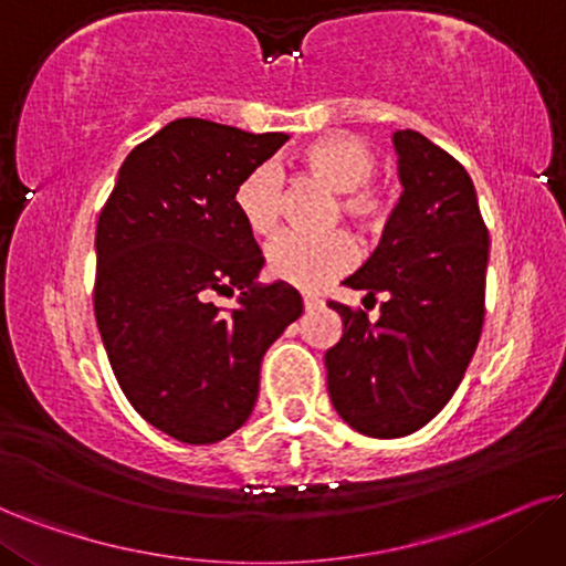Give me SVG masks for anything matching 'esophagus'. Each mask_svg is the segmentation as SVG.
<instances>
[{
	"label": "esophagus",
	"mask_w": 566,
	"mask_h": 566,
	"mask_svg": "<svg viewBox=\"0 0 566 566\" xmlns=\"http://www.w3.org/2000/svg\"><path fill=\"white\" fill-rule=\"evenodd\" d=\"M302 302H304V310H306V312L319 310V306H323V298L315 296V294H304V296H302Z\"/></svg>",
	"instance_id": "obj_1"
}]
</instances>
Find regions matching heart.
Returning <instances> with one entry per match:
<instances>
[{
	"mask_svg": "<svg viewBox=\"0 0 566 566\" xmlns=\"http://www.w3.org/2000/svg\"><path fill=\"white\" fill-rule=\"evenodd\" d=\"M304 178L338 193L340 218L361 230L378 228L386 218L388 201L378 186L369 184L375 176V151L367 142L352 134H331L315 138L296 155ZM235 212L251 235L268 239L281 226L283 184L270 165L256 167L235 186ZM268 272L275 281L296 289H319L352 268L354 247L346 235L333 233L327 239H304L285 233L264 251Z\"/></svg>",
	"mask_w": 566,
	"mask_h": 566,
	"instance_id": "1",
	"label": "heart"
}]
</instances>
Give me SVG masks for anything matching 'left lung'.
I'll use <instances>...</instances> for the list:
<instances>
[{"mask_svg":"<svg viewBox=\"0 0 566 566\" xmlns=\"http://www.w3.org/2000/svg\"><path fill=\"white\" fill-rule=\"evenodd\" d=\"M399 205L378 249L344 285L380 317L331 302L344 319L325 352L340 420L369 438H401L441 411L462 382L485 317L488 228L472 178L417 130H396Z\"/></svg>","mask_w":566,"mask_h":566,"instance_id":"8db88e82","label":"left lung"}]
</instances>
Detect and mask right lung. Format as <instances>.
I'll list each match as a JSON object with an SVG mask.
<instances>
[{
    "mask_svg": "<svg viewBox=\"0 0 566 566\" xmlns=\"http://www.w3.org/2000/svg\"><path fill=\"white\" fill-rule=\"evenodd\" d=\"M289 142L180 117L138 144L96 222L94 312L125 399L184 443L249 420L264 352L302 315L289 283H256L264 256L235 186ZM235 295L233 311L211 304Z\"/></svg>",
    "mask_w": 566,
    "mask_h": 566,
    "instance_id": "right-lung-1",
    "label": "right lung"
}]
</instances>
